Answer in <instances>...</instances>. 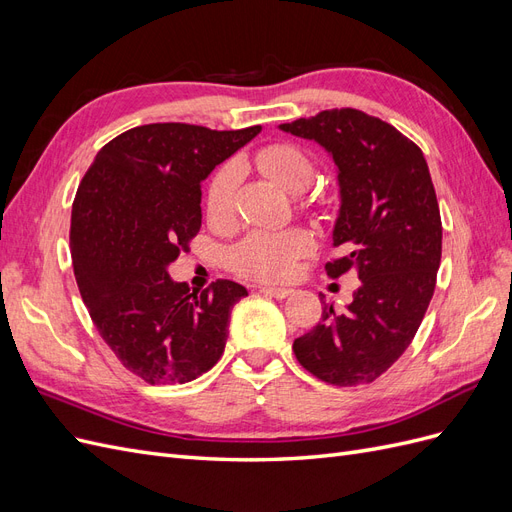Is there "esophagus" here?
I'll return each mask as SVG.
<instances>
[{
	"label": "esophagus",
	"mask_w": 512,
	"mask_h": 512,
	"mask_svg": "<svg viewBox=\"0 0 512 512\" xmlns=\"http://www.w3.org/2000/svg\"><path fill=\"white\" fill-rule=\"evenodd\" d=\"M260 292L267 294V297H273V299H286L292 290L290 288H277V286H262Z\"/></svg>",
	"instance_id": "34e87169"
}]
</instances>
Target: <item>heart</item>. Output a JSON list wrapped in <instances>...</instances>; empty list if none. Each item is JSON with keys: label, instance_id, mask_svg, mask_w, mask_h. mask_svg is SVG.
Masks as SVG:
<instances>
[{"label": "heart", "instance_id": "1", "mask_svg": "<svg viewBox=\"0 0 512 512\" xmlns=\"http://www.w3.org/2000/svg\"><path fill=\"white\" fill-rule=\"evenodd\" d=\"M256 166L290 192L305 190L314 177L309 153L288 141L265 145L254 153ZM237 192V166L226 162L211 175L205 190V213L213 224L230 220ZM312 250L303 230H254L230 245L226 260L232 271L260 282H282L294 273L299 258Z\"/></svg>", "mask_w": 512, "mask_h": 512}]
</instances>
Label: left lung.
<instances>
[{"label": "left lung", "mask_w": 512, "mask_h": 512, "mask_svg": "<svg viewBox=\"0 0 512 512\" xmlns=\"http://www.w3.org/2000/svg\"><path fill=\"white\" fill-rule=\"evenodd\" d=\"M280 128L331 151L342 188L333 245L342 254L324 271L361 280L344 312L324 305L316 327L294 339V356L327 384H369L412 344L436 290L442 220L427 162L391 123L356 108Z\"/></svg>", "instance_id": "obj_1"}]
</instances>
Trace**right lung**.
I'll return each instance as SVG.
<instances>
[{"instance_id":"obj_1","label":"right lung","mask_w":512,"mask_h":512,"mask_svg":"<svg viewBox=\"0 0 512 512\" xmlns=\"http://www.w3.org/2000/svg\"><path fill=\"white\" fill-rule=\"evenodd\" d=\"M258 132L147 123L106 143L76 190V284L100 337L147 384L190 382L224 352L230 309L247 290L218 280L190 292L166 265L203 224L200 183Z\"/></svg>"}]
</instances>
